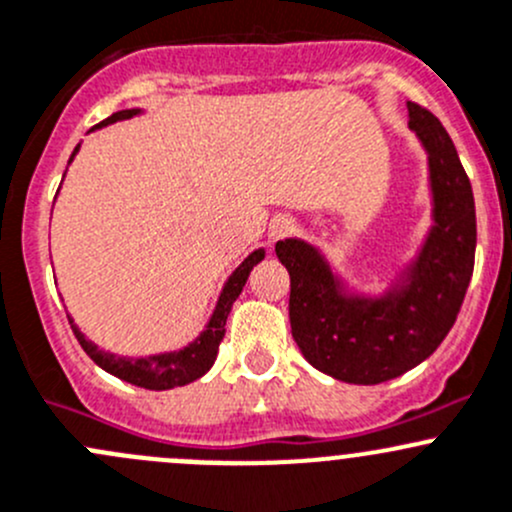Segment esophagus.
<instances>
[{
  "mask_svg": "<svg viewBox=\"0 0 512 512\" xmlns=\"http://www.w3.org/2000/svg\"><path fill=\"white\" fill-rule=\"evenodd\" d=\"M293 231H295L293 217H288V214H281V217L273 219L271 226H268V239L281 241V239H286V236H291Z\"/></svg>",
  "mask_w": 512,
  "mask_h": 512,
  "instance_id": "1",
  "label": "esophagus"
}]
</instances>
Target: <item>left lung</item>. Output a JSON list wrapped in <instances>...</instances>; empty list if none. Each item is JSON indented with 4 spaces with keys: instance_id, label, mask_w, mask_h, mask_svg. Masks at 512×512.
<instances>
[{
    "instance_id": "8db88e82",
    "label": "left lung",
    "mask_w": 512,
    "mask_h": 512,
    "mask_svg": "<svg viewBox=\"0 0 512 512\" xmlns=\"http://www.w3.org/2000/svg\"><path fill=\"white\" fill-rule=\"evenodd\" d=\"M409 128L429 155L434 226L419 256L384 295L345 293L315 246L276 244L291 273L293 340L315 370L340 382L379 384L424 362L456 323L476 258L473 189L434 113L407 103Z\"/></svg>"
}]
</instances>
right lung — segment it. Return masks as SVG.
Instances as JSON below:
<instances>
[{
	"instance_id": "right-lung-1",
	"label": "right lung",
	"mask_w": 512,
	"mask_h": 512,
	"mask_svg": "<svg viewBox=\"0 0 512 512\" xmlns=\"http://www.w3.org/2000/svg\"><path fill=\"white\" fill-rule=\"evenodd\" d=\"M138 113H140L138 108L118 110V113H113L110 118H105L103 123H98L96 128L118 123V120H128ZM78 147L81 145H76L71 160L76 157ZM263 256H266V251L256 249L254 254H249V258L241 261V266L231 273L229 281H226L224 288H221L217 308H214L212 318H209L207 330H204L197 340L189 342L187 347H182V350L177 352H162V355H150V357H118L113 355V352L98 350V345H93L91 340H86V335L73 325L71 318H68V323H71L73 335H76V340L81 342L86 355L91 357L98 367H103L105 372L115 374L118 379H125V382L135 384V387L155 389V392H162V389H172V387H184V384L194 382V379H199L202 374H207L209 367L214 365L219 352V342L224 340V333H226L224 325L231 313V305H234V300L239 298V293L244 291L251 268H254L258 261H263Z\"/></svg>"
}]
</instances>
